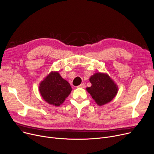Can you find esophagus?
Masks as SVG:
<instances>
[{
  "mask_svg": "<svg viewBox=\"0 0 154 154\" xmlns=\"http://www.w3.org/2000/svg\"><path fill=\"white\" fill-rule=\"evenodd\" d=\"M78 88H84L85 87V84H81L80 85H79V86H77Z\"/></svg>",
  "mask_w": 154,
  "mask_h": 154,
  "instance_id": "obj_1",
  "label": "esophagus"
}]
</instances>
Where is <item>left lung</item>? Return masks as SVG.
<instances>
[{
    "instance_id": "1",
    "label": "left lung",
    "mask_w": 154,
    "mask_h": 154,
    "mask_svg": "<svg viewBox=\"0 0 154 154\" xmlns=\"http://www.w3.org/2000/svg\"><path fill=\"white\" fill-rule=\"evenodd\" d=\"M89 80L92 85L86 89L99 106L110 102L116 97L118 87L108 75L96 73Z\"/></svg>"
}]
</instances>
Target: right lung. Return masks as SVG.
I'll list each match as a JSON object with an SVG mask.
<instances>
[{"label":"right lung","mask_w":154,"mask_h":154,"mask_svg":"<svg viewBox=\"0 0 154 154\" xmlns=\"http://www.w3.org/2000/svg\"><path fill=\"white\" fill-rule=\"evenodd\" d=\"M69 83L57 72H52L40 84L39 91L43 99L49 104L59 106L70 94Z\"/></svg>","instance_id":"add662e5"}]
</instances>
